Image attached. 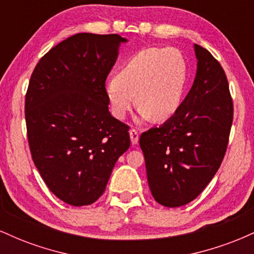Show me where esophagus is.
I'll list each match as a JSON object with an SVG mask.
<instances>
[{"mask_svg":"<svg viewBox=\"0 0 254 254\" xmlns=\"http://www.w3.org/2000/svg\"><path fill=\"white\" fill-rule=\"evenodd\" d=\"M129 133H130V139H131V143H132V144H136L137 142H138V137H139V133H138V131H137L136 129H130Z\"/></svg>","mask_w":254,"mask_h":254,"instance_id":"34e87169","label":"esophagus"}]
</instances>
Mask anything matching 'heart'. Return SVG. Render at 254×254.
<instances>
[{
  "instance_id": "1",
  "label": "heart",
  "mask_w": 254,
  "mask_h": 254,
  "mask_svg": "<svg viewBox=\"0 0 254 254\" xmlns=\"http://www.w3.org/2000/svg\"><path fill=\"white\" fill-rule=\"evenodd\" d=\"M188 82V63L174 48H147L136 52L105 84L113 116L124 119L137 103L142 118L161 122L182 105Z\"/></svg>"
}]
</instances>
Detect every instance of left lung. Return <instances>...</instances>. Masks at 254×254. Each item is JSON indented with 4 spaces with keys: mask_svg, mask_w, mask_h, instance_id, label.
<instances>
[{
    "mask_svg": "<svg viewBox=\"0 0 254 254\" xmlns=\"http://www.w3.org/2000/svg\"><path fill=\"white\" fill-rule=\"evenodd\" d=\"M197 72L174 116L139 137L149 189L168 208L190 203L214 178L226 154L233 101L223 68L194 44Z\"/></svg>",
    "mask_w": 254,
    "mask_h": 254,
    "instance_id": "1",
    "label": "left lung"
}]
</instances>
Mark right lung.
Wrapping results in <instances>:
<instances>
[{
    "label": "right lung",
    "mask_w": 254,
    "mask_h": 254,
    "mask_svg": "<svg viewBox=\"0 0 254 254\" xmlns=\"http://www.w3.org/2000/svg\"><path fill=\"white\" fill-rule=\"evenodd\" d=\"M125 38L77 33L40 58L25 99L34 165L64 203L89 205L104 193L129 127L112 117L105 81Z\"/></svg>",
    "instance_id": "right-lung-1"
}]
</instances>
